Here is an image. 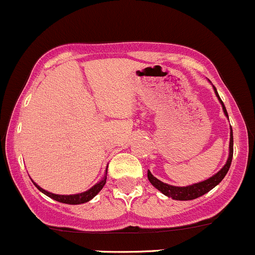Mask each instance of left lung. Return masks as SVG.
I'll return each mask as SVG.
<instances>
[{
  "mask_svg": "<svg viewBox=\"0 0 255 255\" xmlns=\"http://www.w3.org/2000/svg\"><path fill=\"white\" fill-rule=\"evenodd\" d=\"M213 90H215L216 96L218 97V101H220L221 106H222V110L223 112H225L226 117H228L227 110H226L222 100H221L220 96H218L217 90H216L215 86H213ZM232 158H233V132H232V128H231L230 153H228V159L227 161H226L225 165H223V168L221 169L220 171H217L215 175L208 177L207 180H204V181L189 185V186H174V185H169V184H165V182L160 181V180L156 179V177L148 170V180L150 181V184L153 185L155 189H158L159 191H160L161 194L165 195V196L171 197L173 200H179V201H189V200L197 199V197L207 194V192L211 191L213 187L217 186V185L222 181L223 177L226 176V174L228 173V170H230L231 163H232Z\"/></svg>",
  "mask_w": 255,
  "mask_h": 255,
  "instance_id": "obj_1",
  "label": "left lung"
}]
</instances>
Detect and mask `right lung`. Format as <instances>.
<instances>
[{"label":"right lung","instance_id":"right-lung-1","mask_svg":"<svg viewBox=\"0 0 255 255\" xmlns=\"http://www.w3.org/2000/svg\"><path fill=\"white\" fill-rule=\"evenodd\" d=\"M106 179H107V170H106V173H105V176L102 177V179L100 180L97 184H95L91 189H89L87 191H85V192H81V194H74V195L51 194V192L47 191V190L42 189V187H40L39 185L35 184L34 181H33V184L35 185V187H37L39 191H42L43 194L47 195V196L50 197V199L55 200V201L63 202V204H68V205H80V204H85V202H89L90 200L94 199V197L96 196L100 191H101L102 187L105 186V184H106Z\"/></svg>","mask_w":255,"mask_h":255}]
</instances>
